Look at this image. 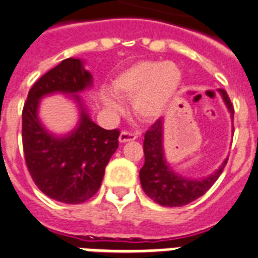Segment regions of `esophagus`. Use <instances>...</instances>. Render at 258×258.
I'll use <instances>...</instances> for the list:
<instances>
[{
	"mask_svg": "<svg viewBox=\"0 0 258 258\" xmlns=\"http://www.w3.org/2000/svg\"><path fill=\"white\" fill-rule=\"evenodd\" d=\"M138 138V133H130V131H122V134L119 135V142L120 143H127L133 142Z\"/></svg>",
	"mask_w": 258,
	"mask_h": 258,
	"instance_id": "1",
	"label": "esophagus"
}]
</instances>
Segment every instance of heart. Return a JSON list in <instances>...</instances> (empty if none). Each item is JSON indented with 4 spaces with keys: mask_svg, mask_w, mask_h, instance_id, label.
Wrapping results in <instances>:
<instances>
[{
    "mask_svg": "<svg viewBox=\"0 0 258 258\" xmlns=\"http://www.w3.org/2000/svg\"><path fill=\"white\" fill-rule=\"evenodd\" d=\"M181 80L182 73L174 62L143 60L119 72L111 81V89L118 96L133 98V110L139 118L152 120L169 106ZM101 99L110 111H118L120 107L111 93L103 92Z\"/></svg>",
    "mask_w": 258,
    "mask_h": 258,
    "instance_id": "1",
    "label": "heart"
}]
</instances>
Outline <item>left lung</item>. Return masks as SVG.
I'll return each mask as SVG.
<instances>
[{
    "mask_svg": "<svg viewBox=\"0 0 258 258\" xmlns=\"http://www.w3.org/2000/svg\"><path fill=\"white\" fill-rule=\"evenodd\" d=\"M223 101L233 120V106L226 90L219 89ZM144 165L140 169V183L147 196L165 207H178L189 205L202 197L215 181L219 178L227 164L226 159L222 165L207 177L191 179L176 173L166 162L164 152V119H157L144 135Z\"/></svg>",
    "mask_w": 258,
    "mask_h": 258,
    "instance_id": "obj_1",
    "label": "left lung"
}]
</instances>
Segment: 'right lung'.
<instances>
[{
	"label": "right lung",
	"mask_w": 258,
	"mask_h": 258,
	"mask_svg": "<svg viewBox=\"0 0 258 258\" xmlns=\"http://www.w3.org/2000/svg\"><path fill=\"white\" fill-rule=\"evenodd\" d=\"M92 73L81 59L62 60L30 89L22 111V143L29 172L39 190L57 202L79 205L98 191L105 168L118 148V130L93 122L79 93L92 88ZM71 95L80 110L76 128L67 136L49 133L38 119L43 96Z\"/></svg>",
	"instance_id": "add662e5"
}]
</instances>
